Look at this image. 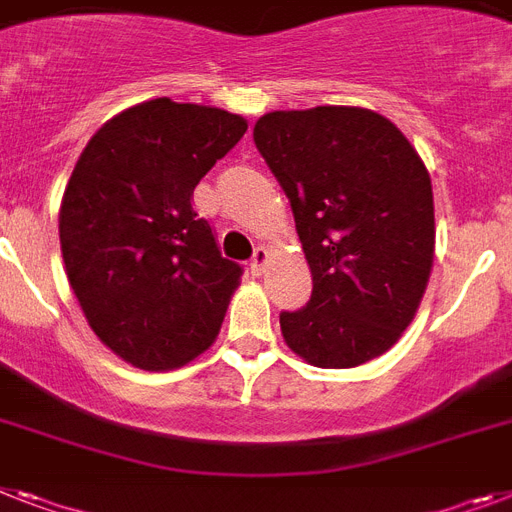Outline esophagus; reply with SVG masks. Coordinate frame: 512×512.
Returning <instances> with one entry per match:
<instances>
[{
    "mask_svg": "<svg viewBox=\"0 0 512 512\" xmlns=\"http://www.w3.org/2000/svg\"><path fill=\"white\" fill-rule=\"evenodd\" d=\"M266 264H269V251L266 248H256L251 259V272L261 274L266 269Z\"/></svg>",
    "mask_w": 512,
    "mask_h": 512,
    "instance_id": "1",
    "label": "esophagus"
}]
</instances>
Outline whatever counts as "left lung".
Instances as JSON below:
<instances>
[{"mask_svg": "<svg viewBox=\"0 0 512 512\" xmlns=\"http://www.w3.org/2000/svg\"><path fill=\"white\" fill-rule=\"evenodd\" d=\"M253 141L290 198L311 301L282 311L287 348L353 369L400 340L434 261L432 177L387 117L314 107L259 117Z\"/></svg>", "mask_w": 512, "mask_h": 512, "instance_id": "1", "label": "left lung"}]
</instances>
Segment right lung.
I'll return each mask as SVG.
<instances>
[{"label": "right lung", "instance_id": "1", "mask_svg": "<svg viewBox=\"0 0 512 512\" xmlns=\"http://www.w3.org/2000/svg\"><path fill=\"white\" fill-rule=\"evenodd\" d=\"M248 130L240 114L151 99L114 114L75 164L59 206L65 272L88 324L138 369L193 361L240 282L193 188Z\"/></svg>", "mask_w": 512, "mask_h": 512}]
</instances>
